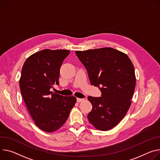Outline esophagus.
<instances>
[{
    "label": "esophagus",
    "instance_id": "34e87169",
    "mask_svg": "<svg viewBox=\"0 0 160 160\" xmlns=\"http://www.w3.org/2000/svg\"><path fill=\"white\" fill-rule=\"evenodd\" d=\"M84 100V99H81V98H77V101L78 103H80V102H82V101H83Z\"/></svg>",
    "mask_w": 160,
    "mask_h": 160
}]
</instances>
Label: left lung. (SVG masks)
I'll use <instances>...</instances> for the list:
<instances>
[{
	"mask_svg": "<svg viewBox=\"0 0 160 160\" xmlns=\"http://www.w3.org/2000/svg\"><path fill=\"white\" fill-rule=\"evenodd\" d=\"M75 53L91 83L101 92V97H88L92 106L88 120L97 129L110 130L124 118L132 103L136 85L133 64L126 53L110 47Z\"/></svg>",
	"mask_w": 160,
	"mask_h": 160,
	"instance_id": "left-lung-1",
	"label": "left lung"
}]
</instances>
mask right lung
Wrapping results in <instances>:
<instances>
[{"mask_svg": "<svg viewBox=\"0 0 160 160\" xmlns=\"http://www.w3.org/2000/svg\"><path fill=\"white\" fill-rule=\"evenodd\" d=\"M69 53L68 50H42L28 57L22 69L20 89L24 102L35 124L48 133L65 123L77 101L74 96L50 91L59 84L60 68Z\"/></svg>", "mask_w": 160, "mask_h": 160, "instance_id": "1", "label": "right lung"}]
</instances>
